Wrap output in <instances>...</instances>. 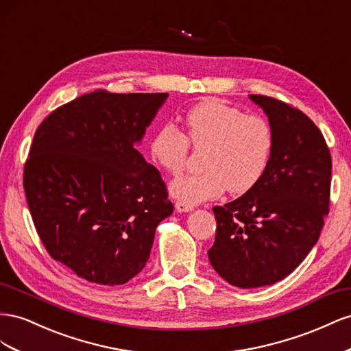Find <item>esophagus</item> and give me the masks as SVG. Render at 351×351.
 Segmentation results:
<instances>
[{
    "label": "esophagus",
    "instance_id": "1",
    "mask_svg": "<svg viewBox=\"0 0 351 351\" xmlns=\"http://www.w3.org/2000/svg\"><path fill=\"white\" fill-rule=\"evenodd\" d=\"M178 212H191V210L194 208V206L191 204H186V203H182V202H176L175 204Z\"/></svg>",
    "mask_w": 351,
    "mask_h": 351
}]
</instances>
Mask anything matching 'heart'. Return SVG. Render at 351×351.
<instances>
[{"mask_svg":"<svg viewBox=\"0 0 351 351\" xmlns=\"http://www.w3.org/2000/svg\"><path fill=\"white\" fill-rule=\"evenodd\" d=\"M189 144L195 149L206 148L204 170L175 179L170 194L194 206L220 195L225 188L231 194L250 191L266 172L275 135L265 117L207 99L188 110L185 134L173 123L160 126L149 152L166 172L179 175L186 167Z\"/></svg>","mask_w":351,"mask_h":351,"instance_id":"1","label":"heart"}]
</instances>
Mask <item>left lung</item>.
Masks as SVG:
<instances>
[{
    "instance_id": "1",
    "label": "left lung",
    "mask_w": 351,
    "mask_h": 351,
    "mask_svg": "<svg viewBox=\"0 0 351 351\" xmlns=\"http://www.w3.org/2000/svg\"><path fill=\"white\" fill-rule=\"evenodd\" d=\"M265 110L275 147L262 179L244 195L215 206L216 238L208 260L239 288L288 276L317 243L329 212L332 158L319 128L281 99L250 95Z\"/></svg>"
}]
</instances>
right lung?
<instances>
[{
  "label": "right lung",
  "mask_w": 351,
  "mask_h": 351,
  "mask_svg": "<svg viewBox=\"0 0 351 351\" xmlns=\"http://www.w3.org/2000/svg\"><path fill=\"white\" fill-rule=\"evenodd\" d=\"M167 95L95 89L36 129L23 169L29 212L48 254L89 282L141 272L173 212L162 175L135 148Z\"/></svg>",
  "instance_id": "add662e5"
}]
</instances>
